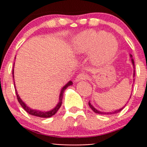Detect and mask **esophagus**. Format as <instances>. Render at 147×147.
<instances>
[{"mask_svg":"<svg viewBox=\"0 0 147 147\" xmlns=\"http://www.w3.org/2000/svg\"><path fill=\"white\" fill-rule=\"evenodd\" d=\"M88 78V75L87 74H84V73H80L75 78V81L76 82H79V81H82V80H85Z\"/></svg>","mask_w":147,"mask_h":147,"instance_id":"obj_1","label":"esophagus"}]
</instances>
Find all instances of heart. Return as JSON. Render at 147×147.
<instances>
[{
	"label": "heart",
	"mask_w": 147,
	"mask_h": 147,
	"mask_svg": "<svg viewBox=\"0 0 147 147\" xmlns=\"http://www.w3.org/2000/svg\"><path fill=\"white\" fill-rule=\"evenodd\" d=\"M72 49L77 55H82L90 50V58L94 65L109 63L117 54L118 42L115 37L107 32L85 30L74 37Z\"/></svg>",
	"instance_id": "b5f03b06"
}]
</instances>
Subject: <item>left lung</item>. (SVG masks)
Here are the masks:
<instances>
[{"instance_id": "1", "label": "left lung", "mask_w": 147, "mask_h": 147, "mask_svg": "<svg viewBox=\"0 0 147 147\" xmlns=\"http://www.w3.org/2000/svg\"><path fill=\"white\" fill-rule=\"evenodd\" d=\"M129 56H130V57H131V63H132L133 66H134V60H133V58H132V55H131L130 54ZM134 75H135V70H134V74H133V77H134ZM131 96H130V97H131ZM88 105H89V106H90V107L91 108V109H92V111H94V112H95V113H97V114H101V115H114V114H117V113H118V112H121V111L123 109H124V107H125V106H124L122 108H121V109H117V110H115V111H114V112H100V111L97 110V109H95V108H94V107H93L92 105H91V103H90V102H89Z\"/></svg>"}]
</instances>
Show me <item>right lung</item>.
<instances>
[{"label":"right lung","mask_w":147,"mask_h":147,"mask_svg":"<svg viewBox=\"0 0 147 147\" xmlns=\"http://www.w3.org/2000/svg\"><path fill=\"white\" fill-rule=\"evenodd\" d=\"M14 68V67H13ZM14 69H13V77L14 78ZM72 81H69L64 86V87L62 88L61 91H60V97H59V102L57 103V105H56L54 109H53L52 110L50 111H47V112H42V111H40V110H35V109H32L31 108H30L29 107H28L24 102H23V100L20 99V97H19L18 94V92L16 90V85H15V82H14V85H15V89H16V96H17V99L18 100V102L20 103V105H21L22 107L28 112V114L31 115H33V116H36V117H43V118H47V117H50L53 116L54 115H55L56 112H57L60 107H61L62 105V101H63V93H64L65 90H66L67 87H68L69 86L72 85Z\"/></svg>","instance_id":"add662e5"}]
</instances>
